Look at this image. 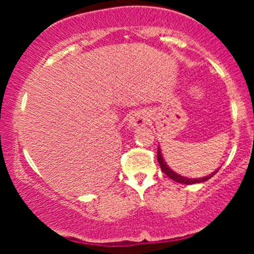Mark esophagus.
Returning a JSON list of instances; mask_svg holds the SVG:
<instances>
[{
  "label": "esophagus",
  "instance_id": "34e87169",
  "mask_svg": "<svg viewBox=\"0 0 254 254\" xmlns=\"http://www.w3.org/2000/svg\"><path fill=\"white\" fill-rule=\"evenodd\" d=\"M147 116L143 112H136L129 119V125L131 127H141L147 124Z\"/></svg>",
  "mask_w": 254,
  "mask_h": 254
}]
</instances>
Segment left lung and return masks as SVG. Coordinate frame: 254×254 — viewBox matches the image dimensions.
<instances>
[{
  "label": "left lung",
  "instance_id": "1",
  "mask_svg": "<svg viewBox=\"0 0 254 254\" xmlns=\"http://www.w3.org/2000/svg\"><path fill=\"white\" fill-rule=\"evenodd\" d=\"M157 161H159L160 167H161L162 172H164L166 176H167L168 178H171V179L174 180V182L180 183V184H186V185H191V184H197V183L206 182V180L210 179L212 176H215V174H216L217 172H218V170H216L215 172H212L211 174H209L208 177L199 178V179H190V178H186V177L180 176V174H178V173H176V172H173L170 167H168L167 165H166L164 157H162V155H161V150H160V148H157Z\"/></svg>",
  "mask_w": 254,
  "mask_h": 254
}]
</instances>
